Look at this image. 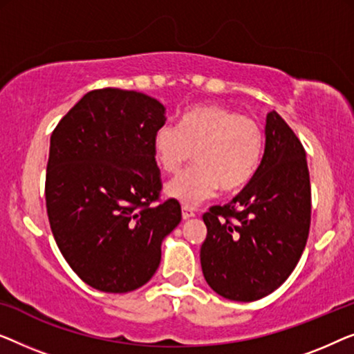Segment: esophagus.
I'll use <instances>...</instances> for the list:
<instances>
[{
	"instance_id": "esophagus-1",
	"label": "esophagus",
	"mask_w": 354,
	"mask_h": 354,
	"mask_svg": "<svg viewBox=\"0 0 354 354\" xmlns=\"http://www.w3.org/2000/svg\"><path fill=\"white\" fill-rule=\"evenodd\" d=\"M181 215H183L184 220H187V218H192L194 215H196V212H194L191 207L183 205V208H181Z\"/></svg>"
}]
</instances>
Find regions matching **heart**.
<instances>
[{
    "label": "heart",
    "mask_w": 354,
    "mask_h": 354,
    "mask_svg": "<svg viewBox=\"0 0 354 354\" xmlns=\"http://www.w3.org/2000/svg\"><path fill=\"white\" fill-rule=\"evenodd\" d=\"M158 167L176 173L192 158L197 167L167 184V194L184 205H197L218 189L234 192L245 186L263 156V133L248 115L220 104H201L183 113L176 127L162 125L152 139Z\"/></svg>",
    "instance_id": "heart-1"
}]
</instances>
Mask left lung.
<instances>
[{
	"label": "left lung",
	"mask_w": 354,
	"mask_h": 354,
	"mask_svg": "<svg viewBox=\"0 0 354 354\" xmlns=\"http://www.w3.org/2000/svg\"><path fill=\"white\" fill-rule=\"evenodd\" d=\"M202 218L201 265L218 295L260 300L295 270L311 225L310 171L305 147L277 112L266 117L265 153L250 183Z\"/></svg>",
	"instance_id": "obj_1"
}]
</instances>
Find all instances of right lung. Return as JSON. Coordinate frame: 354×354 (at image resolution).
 Masks as SVG:
<instances>
[{
    "mask_svg": "<svg viewBox=\"0 0 354 354\" xmlns=\"http://www.w3.org/2000/svg\"><path fill=\"white\" fill-rule=\"evenodd\" d=\"M157 99L93 89L51 134L46 212L59 250L93 288L125 293L160 265V243L181 221L175 198L160 201L152 139L165 125Z\"/></svg>",
    "mask_w": 354,
    "mask_h": 354,
    "instance_id": "add662e5",
    "label": "right lung"
}]
</instances>
